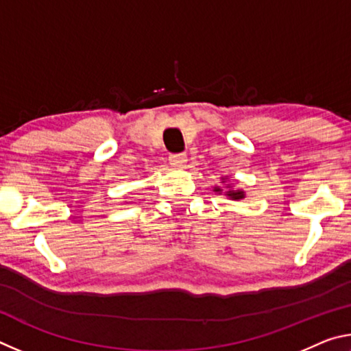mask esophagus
Masks as SVG:
<instances>
[{"label": "esophagus", "instance_id": "obj_1", "mask_svg": "<svg viewBox=\"0 0 351 351\" xmlns=\"http://www.w3.org/2000/svg\"><path fill=\"white\" fill-rule=\"evenodd\" d=\"M169 162L173 165V167H184L187 162V156L182 153H173L169 156Z\"/></svg>", "mask_w": 351, "mask_h": 351}]
</instances>
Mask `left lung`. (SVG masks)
Segmentation results:
<instances>
[{
  "label": "left lung",
  "instance_id": "left-lung-1",
  "mask_svg": "<svg viewBox=\"0 0 351 351\" xmlns=\"http://www.w3.org/2000/svg\"><path fill=\"white\" fill-rule=\"evenodd\" d=\"M219 180H221L223 184L226 182V190L223 192V187L215 186V187H213V192H217L219 195L224 193L229 199H234V201H240V199H243V198L246 197L245 190H243V189H235L232 182H228L229 181L228 176H221V178H219Z\"/></svg>",
  "mask_w": 351,
  "mask_h": 351
}]
</instances>
